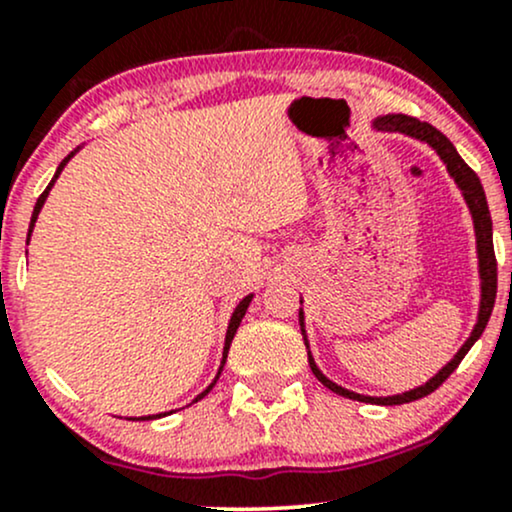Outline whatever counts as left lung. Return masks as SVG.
<instances>
[{"label": "left lung", "instance_id": "8db88e82", "mask_svg": "<svg viewBox=\"0 0 512 512\" xmlns=\"http://www.w3.org/2000/svg\"><path fill=\"white\" fill-rule=\"evenodd\" d=\"M373 125H375V129H380V132H402V134H407V137L421 139V142H426L428 146H431V149H436V154L443 158V163H445V166H448V173L452 175V178H455L457 187H460L462 195H464V202H467L469 211H472L474 233H477L479 276H481V303H479L477 325H474L472 334H469V339L462 344V349L457 351L455 358H452L450 363H445V366L440 368L438 373L433 375V378L428 380L426 385L414 387V390L402 392V395H392V397L358 395V392L344 390L342 385L332 383L330 378H325V375H322V370L315 366L313 356H310V351H308L310 370H313L315 378L320 380V383L325 385L327 390L337 392V395H342V397L358 399V402L385 404V407H392V404H407V402H414V399H421V397L431 395L433 390H438V387L450 378L452 370L460 366L462 358L467 356V351L472 349L474 342H477V339L481 337V332H484L486 325H489L493 303H496V286H498L496 284V281H498V274L496 272H498V269H496V252H493L491 214H489V204H486L484 187H481V180L477 178V173H474V170L462 161V156L457 154V149H455V146H452L450 139L445 137L443 132H438V129L433 127V125H428V122H421V120H416V117H409V115H383V117H378V120H375ZM298 315H301V332L305 334L303 310H298ZM305 346H308V342H305Z\"/></svg>", "mask_w": 512, "mask_h": 512}]
</instances>
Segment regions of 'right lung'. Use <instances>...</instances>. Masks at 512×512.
Wrapping results in <instances>:
<instances>
[{
  "mask_svg": "<svg viewBox=\"0 0 512 512\" xmlns=\"http://www.w3.org/2000/svg\"><path fill=\"white\" fill-rule=\"evenodd\" d=\"M76 154V151H72V154H69L67 158H64V161L60 163V168H57V173H55V178L50 180V185L45 187V192L43 195L38 197V202H35V209H33V216H31V226H28V238H31V231H33V226H35V219H38V214H40V209H43V204H45V199H48V195H50V190H52V185H55V180H57V175L62 173V168L67 166V161L69 158H72ZM250 301H252V293L250 296H245L243 301L238 303V308L233 310V315H231V322H228V332H226V346H223V361H221V368H219V373H216V378H214V383H211L207 390L202 392V395H197L195 397V402H199V399H202L204 395H209V390L211 387L216 385V380H219V375H221V370H223V363H226V356H228V349H231V342H233V337H236V332H238V325H240V320H243V315H245V310H248V305H250ZM163 414H156V416H142V421H149V419H161Z\"/></svg>",
  "mask_w": 512,
  "mask_h": 512,
  "instance_id": "obj_1",
  "label": "right lung"
}]
</instances>
